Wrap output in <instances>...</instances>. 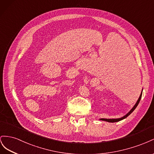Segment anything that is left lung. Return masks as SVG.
Instances as JSON below:
<instances>
[{
    "label": "left lung",
    "mask_w": 154,
    "mask_h": 154,
    "mask_svg": "<svg viewBox=\"0 0 154 154\" xmlns=\"http://www.w3.org/2000/svg\"><path fill=\"white\" fill-rule=\"evenodd\" d=\"M143 90H142L141 93H140V95L139 97V99H138V100H137V101L136 102V103L135 104V105L134 106V107L130 109V112L127 113L125 116H124L123 117H120V118H116V119H104V118H102V119H100V120L104 121H107V122H116L120 121H121V120H122V119H124L126 118L127 117H128L129 115H130V114L134 111V109L136 108V107L137 106V105H138V104H139V103L140 100V99H141L142 94H143Z\"/></svg>",
    "instance_id": "obj_1"
}]
</instances>
